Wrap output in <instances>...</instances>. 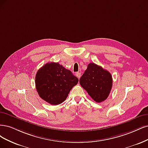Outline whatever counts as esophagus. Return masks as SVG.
<instances>
[{
  "label": "esophagus",
  "mask_w": 148,
  "mask_h": 148,
  "mask_svg": "<svg viewBox=\"0 0 148 148\" xmlns=\"http://www.w3.org/2000/svg\"><path fill=\"white\" fill-rule=\"evenodd\" d=\"M75 75L77 76L78 79H80V77H81V73H79V72H78V73H75Z\"/></svg>",
  "instance_id": "34e87169"
}]
</instances>
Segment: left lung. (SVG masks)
Segmentation results:
<instances>
[{
    "instance_id": "8db88e82",
    "label": "left lung",
    "mask_w": 148,
    "mask_h": 148,
    "mask_svg": "<svg viewBox=\"0 0 148 148\" xmlns=\"http://www.w3.org/2000/svg\"><path fill=\"white\" fill-rule=\"evenodd\" d=\"M79 82L95 101L101 103L108 97L112 86L110 73L93 63L88 64Z\"/></svg>"
}]
</instances>
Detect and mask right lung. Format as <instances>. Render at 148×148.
<instances>
[{
    "instance_id": "obj_1",
    "label": "right lung",
    "mask_w": 148,
    "mask_h": 148,
    "mask_svg": "<svg viewBox=\"0 0 148 148\" xmlns=\"http://www.w3.org/2000/svg\"><path fill=\"white\" fill-rule=\"evenodd\" d=\"M79 79L58 63H48L38 70L36 87L40 97L51 105H58L67 98Z\"/></svg>"
}]
</instances>
